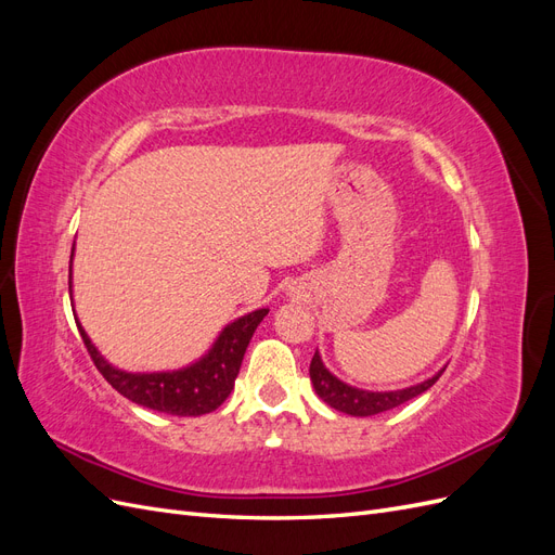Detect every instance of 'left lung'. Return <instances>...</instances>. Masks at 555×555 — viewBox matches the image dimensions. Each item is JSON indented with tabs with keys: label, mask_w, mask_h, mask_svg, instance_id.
<instances>
[{
	"label": "left lung",
	"mask_w": 555,
	"mask_h": 555,
	"mask_svg": "<svg viewBox=\"0 0 555 555\" xmlns=\"http://www.w3.org/2000/svg\"><path fill=\"white\" fill-rule=\"evenodd\" d=\"M444 367L440 373H435L433 377H428L424 382H418L414 386H405V389L367 391V389H357V386H351V384L335 377L324 365L322 357H319V351H314L312 363H310V379H312L317 396L322 398L328 408L351 414V416H373V414H382L386 410H393V408L402 405V402H408L416 396H422L424 391H428L430 386L440 379Z\"/></svg>",
	"instance_id": "left-lung-1"
}]
</instances>
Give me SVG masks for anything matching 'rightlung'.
Segmentation results:
<instances>
[{"label":"right lung","instance_id":"right-lung-1","mask_svg":"<svg viewBox=\"0 0 555 555\" xmlns=\"http://www.w3.org/2000/svg\"><path fill=\"white\" fill-rule=\"evenodd\" d=\"M76 245V243H74ZM74 261V251H72ZM69 294H72V263H69ZM266 308L247 312L222 328L212 347L198 361L159 373H127L108 363L99 351L86 328L78 324L80 338L86 343L96 371L106 377L117 393H122L137 405L173 416H201L217 410L229 398L233 382L238 377L245 349L255 335Z\"/></svg>","mask_w":555,"mask_h":555}]
</instances>
